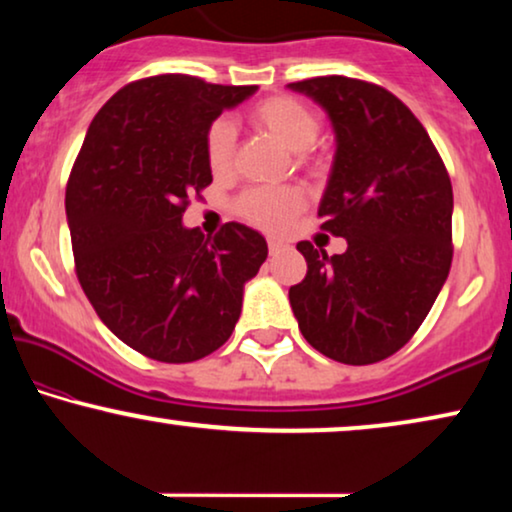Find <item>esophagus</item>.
Listing matches in <instances>:
<instances>
[{
    "label": "esophagus",
    "instance_id": "esophagus-1",
    "mask_svg": "<svg viewBox=\"0 0 512 512\" xmlns=\"http://www.w3.org/2000/svg\"><path fill=\"white\" fill-rule=\"evenodd\" d=\"M268 249H270V254H279V251L284 249V242H279V240H268Z\"/></svg>",
    "mask_w": 512,
    "mask_h": 512
}]
</instances>
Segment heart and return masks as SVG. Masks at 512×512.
<instances>
[{
	"label": "heart",
	"instance_id": "obj_1",
	"mask_svg": "<svg viewBox=\"0 0 512 512\" xmlns=\"http://www.w3.org/2000/svg\"><path fill=\"white\" fill-rule=\"evenodd\" d=\"M249 123L279 144L296 153L300 165H314L312 144L317 142L321 121L314 111L291 95L265 97L249 109ZM207 165L214 177H226L233 170L235 130L228 121H214L205 137ZM305 207L303 191L284 188H249L235 202L237 214L265 230H282Z\"/></svg>",
	"mask_w": 512,
	"mask_h": 512
}]
</instances>
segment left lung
Masks as SVG:
<instances>
[{"instance_id": "1", "label": "left lung", "mask_w": 512, "mask_h": 512, "mask_svg": "<svg viewBox=\"0 0 512 512\" xmlns=\"http://www.w3.org/2000/svg\"><path fill=\"white\" fill-rule=\"evenodd\" d=\"M326 109L335 160L321 230L328 256L298 242L307 275L291 286L303 338L328 359L368 366L396 354L436 303L452 265V184L417 116L394 93L349 76L289 83Z\"/></svg>"}]
</instances>
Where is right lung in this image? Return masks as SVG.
Here are the masks:
<instances>
[{"label": "right lung", "mask_w": 512, "mask_h": 512, "mask_svg": "<svg viewBox=\"0 0 512 512\" xmlns=\"http://www.w3.org/2000/svg\"><path fill=\"white\" fill-rule=\"evenodd\" d=\"M256 86L160 74L118 90L90 123L67 181L76 277L102 324L135 352L191 363L230 338L244 284L268 242L230 221L214 237L184 228L212 184L209 125Z\"/></svg>", "instance_id": "obj_1"}]
</instances>
